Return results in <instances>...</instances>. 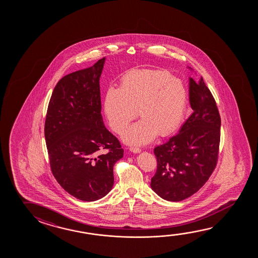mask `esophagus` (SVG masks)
I'll return each mask as SVG.
<instances>
[{"mask_svg":"<svg viewBox=\"0 0 258 258\" xmlns=\"http://www.w3.org/2000/svg\"><path fill=\"white\" fill-rule=\"evenodd\" d=\"M130 150H131V152L135 153V154L141 152V149L140 148H135V147H131L130 148Z\"/></svg>","mask_w":258,"mask_h":258,"instance_id":"esophagus-1","label":"esophagus"}]
</instances>
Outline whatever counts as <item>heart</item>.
Wrapping results in <instances>:
<instances>
[{
  "label": "heart",
  "mask_w": 258,
  "mask_h": 258,
  "mask_svg": "<svg viewBox=\"0 0 258 258\" xmlns=\"http://www.w3.org/2000/svg\"><path fill=\"white\" fill-rule=\"evenodd\" d=\"M187 91L182 81L165 70L132 69L120 80L119 88L108 89L104 111L110 127L122 133L138 113L141 118L122 136L125 143L141 146L156 136L166 137L182 121Z\"/></svg>",
  "instance_id": "heart-1"
}]
</instances>
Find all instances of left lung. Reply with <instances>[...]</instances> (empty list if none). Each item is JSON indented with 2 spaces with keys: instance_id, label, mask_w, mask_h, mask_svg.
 <instances>
[{
  "instance_id": "left-lung-1",
  "label": "left lung",
  "mask_w": 258,
  "mask_h": 258,
  "mask_svg": "<svg viewBox=\"0 0 258 258\" xmlns=\"http://www.w3.org/2000/svg\"><path fill=\"white\" fill-rule=\"evenodd\" d=\"M189 100L194 112L179 133L154 149L157 169L150 185L169 202H180L197 192L218 160L220 116L203 77L199 82L189 78Z\"/></svg>"
}]
</instances>
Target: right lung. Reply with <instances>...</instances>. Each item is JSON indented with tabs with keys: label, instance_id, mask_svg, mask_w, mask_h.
Masks as SVG:
<instances>
[{
	"label": "right lung",
	"instance_id": "1",
	"mask_svg": "<svg viewBox=\"0 0 258 258\" xmlns=\"http://www.w3.org/2000/svg\"><path fill=\"white\" fill-rule=\"evenodd\" d=\"M104 62L105 57L60 79L45 121L52 173L63 190L84 202L97 201L110 192L113 166L124 153L101 114L100 77Z\"/></svg>",
	"mask_w": 258,
	"mask_h": 258
}]
</instances>
